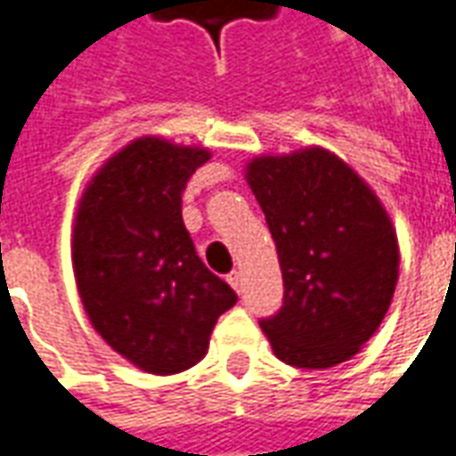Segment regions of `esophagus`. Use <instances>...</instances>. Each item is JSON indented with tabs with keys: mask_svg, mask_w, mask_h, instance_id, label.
Instances as JSON below:
<instances>
[{
	"mask_svg": "<svg viewBox=\"0 0 456 456\" xmlns=\"http://www.w3.org/2000/svg\"><path fill=\"white\" fill-rule=\"evenodd\" d=\"M227 281H229V286L234 288L237 293H241V271H232V273L227 276Z\"/></svg>",
	"mask_w": 456,
	"mask_h": 456,
	"instance_id": "1",
	"label": "esophagus"
}]
</instances>
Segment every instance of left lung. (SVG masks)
<instances>
[{
	"instance_id": "obj_1",
	"label": "left lung",
	"mask_w": 456,
	"mask_h": 456,
	"mask_svg": "<svg viewBox=\"0 0 456 456\" xmlns=\"http://www.w3.org/2000/svg\"><path fill=\"white\" fill-rule=\"evenodd\" d=\"M247 183L283 273V305L261 320L273 354L297 369L352 359L379 330L398 283V239L381 200L320 146L258 156Z\"/></svg>"
}]
</instances>
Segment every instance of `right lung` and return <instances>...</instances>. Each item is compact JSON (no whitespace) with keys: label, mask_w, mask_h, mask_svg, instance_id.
Instances as JSON below:
<instances>
[{"label":"right lung","mask_w":456,"mask_h":456,"mask_svg":"<svg viewBox=\"0 0 456 456\" xmlns=\"http://www.w3.org/2000/svg\"><path fill=\"white\" fill-rule=\"evenodd\" d=\"M208 160V149L143 136L97 170L77 205L73 268L85 313L141 371L195 366L217 317L237 303L183 224V190Z\"/></svg>","instance_id":"right-lung-1"}]
</instances>
